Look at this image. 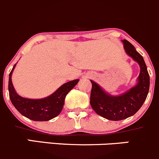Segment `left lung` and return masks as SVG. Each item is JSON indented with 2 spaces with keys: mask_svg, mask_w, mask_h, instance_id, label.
Segmentation results:
<instances>
[{
  "mask_svg": "<svg viewBox=\"0 0 159 159\" xmlns=\"http://www.w3.org/2000/svg\"><path fill=\"white\" fill-rule=\"evenodd\" d=\"M126 54L140 67L137 84L119 95H111L98 84L91 81L90 104L93 110L100 116L111 121H120L134 115L142 106L148 94L150 86L147 66L143 57L127 40H121Z\"/></svg>",
  "mask_w": 159,
  "mask_h": 159,
  "instance_id": "8db88e82",
  "label": "left lung"
}]
</instances>
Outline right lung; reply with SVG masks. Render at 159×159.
<instances>
[{
    "label": "right lung",
    "mask_w": 159,
    "mask_h": 159,
    "mask_svg": "<svg viewBox=\"0 0 159 159\" xmlns=\"http://www.w3.org/2000/svg\"><path fill=\"white\" fill-rule=\"evenodd\" d=\"M15 66L16 64L9 74L8 91L11 103L22 115L33 121H46L57 116L63 108L66 95L79 81V79H75L65 83L44 98H27L19 95L13 85L11 76Z\"/></svg>",
    "instance_id": "right-lung-1"
}]
</instances>
